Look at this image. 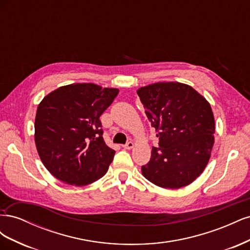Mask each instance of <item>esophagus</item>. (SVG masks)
<instances>
[{
  "mask_svg": "<svg viewBox=\"0 0 250 250\" xmlns=\"http://www.w3.org/2000/svg\"><path fill=\"white\" fill-rule=\"evenodd\" d=\"M123 148H124V149H127V150L132 149V148H133V142L129 141V142H128V143L126 144V145H123Z\"/></svg>",
  "mask_w": 250,
  "mask_h": 250,
  "instance_id": "obj_1",
  "label": "esophagus"
}]
</instances>
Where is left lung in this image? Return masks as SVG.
<instances>
[{"label": "left lung", "mask_w": 250, "mask_h": 250, "mask_svg": "<svg viewBox=\"0 0 250 250\" xmlns=\"http://www.w3.org/2000/svg\"><path fill=\"white\" fill-rule=\"evenodd\" d=\"M146 116L155 128L158 146L152 147L144 177L165 188L186 187L207 167L214 145L215 120L209 103L179 82H158L138 89Z\"/></svg>", "instance_id": "1"}]
</instances>
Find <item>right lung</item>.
Wrapping results in <instances>:
<instances>
[{"instance_id": "1", "label": "right lung", "mask_w": 250, "mask_h": 250, "mask_svg": "<svg viewBox=\"0 0 250 250\" xmlns=\"http://www.w3.org/2000/svg\"><path fill=\"white\" fill-rule=\"evenodd\" d=\"M119 94L94 83H75L50 93L37 107L35 145L57 179L85 186L101 178L116 151L103 140L100 117Z\"/></svg>"}]
</instances>
